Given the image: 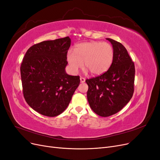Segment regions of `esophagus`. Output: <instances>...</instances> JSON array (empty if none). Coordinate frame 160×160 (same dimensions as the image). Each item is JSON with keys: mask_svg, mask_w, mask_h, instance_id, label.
<instances>
[{"mask_svg": "<svg viewBox=\"0 0 160 160\" xmlns=\"http://www.w3.org/2000/svg\"><path fill=\"white\" fill-rule=\"evenodd\" d=\"M80 81H81V83H84V82L85 81V79L83 78V77H80Z\"/></svg>", "mask_w": 160, "mask_h": 160, "instance_id": "esophagus-1", "label": "esophagus"}]
</instances>
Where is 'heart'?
Here are the masks:
<instances>
[{
    "label": "heart",
    "mask_w": 160,
    "mask_h": 160,
    "mask_svg": "<svg viewBox=\"0 0 160 160\" xmlns=\"http://www.w3.org/2000/svg\"><path fill=\"white\" fill-rule=\"evenodd\" d=\"M73 52L69 50L67 59L71 71H78L84 65L92 75L103 74L111 67L113 60V47L105 42L91 41L77 44Z\"/></svg>",
    "instance_id": "obj_1"
}]
</instances>
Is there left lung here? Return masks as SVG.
I'll list each match as a JSON object with an SVG mask.
<instances>
[{
  "label": "left lung",
  "mask_w": 160,
  "mask_h": 160,
  "mask_svg": "<svg viewBox=\"0 0 160 160\" xmlns=\"http://www.w3.org/2000/svg\"><path fill=\"white\" fill-rule=\"evenodd\" d=\"M112 45L113 60L108 71L85 81L91 108L101 117H109L122 109L132 99L134 91L135 65L127 49L108 38Z\"/></svg>",
  "instance_id": "8db88e82"
}]
</instances>
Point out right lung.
<instances>
[{
  "mask_svg": "<svg viewBox=\"0 0 160 160\" xmlns=\"http://www.w3.org/2000/svg\"><path fill=\"white\" fill-rule=\"evenodd\" d=\"M69 37L31 47L23 58L21 75L24 98L41 115L55 117L66 109L80 83L79 76L65 71Z\"/></svg>",
  "mask_w": 160,
  "mask_h": 160,
  "instance_id": "1",
  "label": "right lung"
}]
</instances>
